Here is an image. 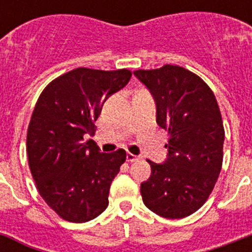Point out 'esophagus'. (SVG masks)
<instances>
[{
  "label": "esophagus",
  "mask_w": 252,
  "mask_h": 252,
  "mask_svg": "<svg viewBox=\"0 0 252 252\" xmlns=\"http://www.w3.org/2000/svg\"><path fill=\"white\" fill-rule=\"evenodd\" d=\"M140 159V156H134V154L132 153H128L126 154V161L128 162H136Z\"/></svg>",
  "instance_id": "obj_1"
}]
</instances>
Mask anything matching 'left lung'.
Masks as SVG:
<instances>
[{"label": "left lung", "instance_id": "1", "mask_svg": "<svg viewBox=\"0 0 252 252\" xmlns=\"http://www.w3.org/2000/svg\"><path fill=\"white\" fill-rule=\"evenodd\" d=\"M133 74L156 103L157 124L168 132L167 158L148 161L142 201L165 219L195 213L211 195L222 166V119L213 91L199 76L176 65Z\"/></svg>", "mask_w": 252, "mask_h": 252}]
</instances>
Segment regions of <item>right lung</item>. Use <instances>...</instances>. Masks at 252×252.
<instances>
[{"label": "right lung", "mask_w": 252, "mask_h": 252, "mask_svg": "<svg viewBox=\"0 0 252 252\" xmlns=\"http://www.w3.org/2000/svg\"><path fill=\"white\" fill-rule=\"evenodd\" d=\"M126 69L77 68L53 80L37 99L27 130V156L37 191L70 222H86L108 205L126 150L100 153L94 123L111 95L130 80Z\"/></svg>", "instance_id": "right-lung-1"}]
</instances>
